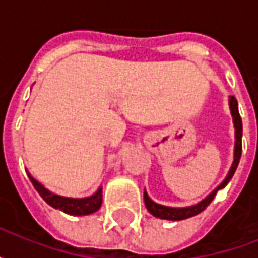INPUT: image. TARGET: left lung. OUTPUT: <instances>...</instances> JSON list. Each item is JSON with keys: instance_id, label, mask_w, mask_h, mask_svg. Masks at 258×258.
Masks as SVG:
<instances>
[{"instance_id": "1", "label": "left lung", "mask_w": 258, "mask_h": 258, "mask_svg": "<svg viewBox=\"0 0 258 258\" xmlns=\"http://www.w3.org/2000/svg\"><path fill=\"white\" fill-rule=\"evenodd\" d=\"M229 109H231L233 127H235V152H233L232 166L229 168V173L225 177V179L207 198L199 202L198 205L188 206V207H168V206L157 205L148 196L146 192H144V200H145L146 209L152 216L157 217V218H163V220H171V221H179V220H185V218L196 216V214H199V213L205 210L206 207L211 203V200L214 199L217 192L222 189V188H225L228 182L231 181L233 174L236 171V168H238L240 156H242V118H240V114H239L238 101L235 99V96H229Z\"/></svg>"}]
</instances>
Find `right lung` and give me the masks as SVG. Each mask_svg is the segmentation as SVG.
<instances>
[{
    "mask_svg": "<svg viewBox=\"0 0 258 258\" xmlns=\"http://www.w3.org/2000/svg\"><path fill=\"white\" fill-rule=\"evenodd\" d=\"M29 178H30L31 184L36 188L37 192L40 194V196L47 202L48 205L52 206L53 209L63 211L66 214H70V216L92 214V213L99 210L102 205V188H99L90 198L74 199V198H64V196H59V195L49 192L47 188H44V185H41L37 179L33 178L30 174H29Z\"/></svg>",
    "mask_w": 258,
    "mask_h": 258,
    "instance_id": "add662e5",
    "label": "right lung"
}]
</instances>
